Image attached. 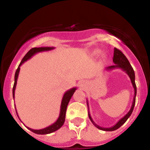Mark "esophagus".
I'll return each instance as SVG.
<instances>
[{
	"instance_id": "obj_1",
	"label": "esophagus",
	"mask_w": 150,
	"mask_h": 150,
	"mask_svg": "<svg viewBox=\"0 0 150 150\" xmlns=\"http://www.w3.org/2000/svg\"><path fill=\"white\" fill-rule=\"evenodd\" d=\"M84 84H85L84 83H80L79 86H81V87H83V86H84Z\"/></svg>"
}]
</instances>
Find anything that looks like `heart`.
I'll list each match as a JSON object with an SVG mask.
<instances>
[{"mask_svg": "<svg viewBox=\"0 0 150 150\" xmlns=\"http://www.w3.org/2000/svg\"><path fill=\"white\" fill-rule=\"evenodd\" d=\"M98 52H98H98H97V53H98Z\"/></svg>", "mask_w": 150, "mask_h": 150, "instance_id": "heart-1", "label": "heart"}]
</instances>
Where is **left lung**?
Instances as JSON below:
<instances>
[{"label":"left lung","instance_id":"1","mask_svg":"<svg viewBox=\"0 0 150 150\" xmlns=\"http://www.w3.org/2000/svg\"><path fill=\"white\" fill-rule=\"evenodd\" d=\"M112 62H113V63L115 64L114 65L107 67L105 68V70H107V71H112V70L119 68V69H122L123 71H125V72L128 74L130 79H131V81H132V86H133L134 90V94L133 102H132V107H131V109H130V110L128 111V113H127L125 116H123L121 120H120L117 122V123H116L115 125H113V126L112 127H110V128H103V127H100L99 126V125H98L93 121L91 115H90L89 111H88V117H89L91 122L93 123L94 125H95V127H97L98 128H99V129L103 130V131H106V132H112V131H115V130L120 128V127H121L122 125L127 121V120L130 117V116L132 115V112H133L134 107V104H135V98H136V95H137V87H136V84H135L134 71L132 65L130 64L129 62H128V60L127 59L126 57L125 56L124 54H123L120 50H118V49L116 48H114V52H113ZM87 105H88V100H87Z\"/></svg>","mask_w":150,"mask_h":150}]
</instances>
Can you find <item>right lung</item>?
I'll return each instance as SVG.
<instances>
[{
	"label": "right lung",
	"instance_id": "right-lung-1",
	"mask_svg": "<svg viewBox=\"0 0 150 150\" xmlns=\"http://www.w3.org/2000/svg\"><path fill=\"white\" fill-rule=\"evenodd\" d=\"M55 49V47H34V48H32L31 50H29L28 52V53L25 55L23 59H22V62H20L19 65H18V68H17L15 74V82H14V85H13V99L15 98V90L16 87V83H17V79H18V74H19V71H20V67L22 64L25 63L26 61H28V59H30L33 55H34L35 54L38 53V52H46V51H50V50H53ZM76 89V87H74V88H71V89L67 90L65 93L64 94L63 98H62V103H61V107H60V113H59V116L58 118V120L55 121V122H54L53 124L50 125L49 126L46 127L44 128H42V129H32V128H30L28 127H27V128H28L30 131H31L32 132L35 134H47L52 133V132H55L58 129L61 128L64 123V121H65V115H66V110H67V104H68L69 101L71 100V97L73 96L74 93L75 92ZM16 108V107H15ZM16 114H17V111H16ZM18 116V115H17Z\"/></svg>",
	"mask_w": 150,
	"mask_h": 150
}]
</instances>
